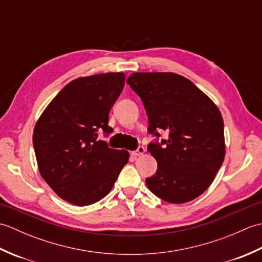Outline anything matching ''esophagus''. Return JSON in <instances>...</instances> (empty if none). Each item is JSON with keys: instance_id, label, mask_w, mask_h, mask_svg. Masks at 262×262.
<instances>
[{"instance_id": "esophagus-1", "label": "esophagus", "mask_w": 262, "mask_h": 262, "mask_svg": "<svg viewBox=\"0 0 262 262\" xmlns=\"http://www.w3.org/2000/svg\"><path fill=\"white\" fill-rule=\"evenodd\" d=\"M144 152H145V147L144 146H138L135 151H133L132 152V155L133 157H140V155H142V154H144Z\"/></svg>"}]
</instances>
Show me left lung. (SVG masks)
<instances>
[{"mask_svg": "<svg viewBox=\"0 0 262 262\" xmlns=\"http://www.w3.org/2000/svg\"><path fill=\"white\" fill-rule=\"evenodd\" d=\"M127 84L141 98L155 140L147 151L158 170L146 178L155 196L182 204L213 182L225 157L224 121L215 103L186 77L174 73H134ZM165 131L168 140L160 139Z\"/></svg>", "mask_w": 262, "mask_h": 262, "instance_id": "obj_1", "label": "left lung"}]
</instances>
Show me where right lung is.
<instances>
[{
    "instance_id": "1",
    "label": "right lung",
    "mask_w": 262,
    "mask_h": 262,
    "mask_svg": "<svg viewBox=\"0 0 262 262\" xmlns=\"http://www.w3.org/2000/svg\"><path fill=\"white\" fill-rule=\"evenodd\" d=\"M124 73L79 77L59 91L33 130L39 171L60 198L88 206L107 196L127 164V151L105 141L109 113L124 89Z\"/></svg>"
}]
</instances>
